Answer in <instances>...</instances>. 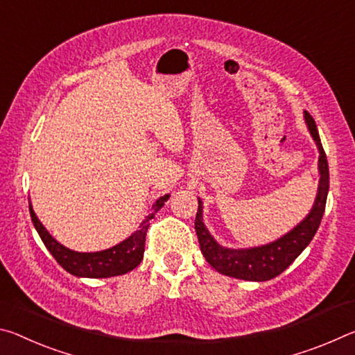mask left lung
<instances>
[{
	"label": "left lung",
	"instance_id": "obj_1",
	"mask_svg": "<svg viewBox=\"0 0 355 355\" xmlns=\"http://www.w3.org/2000/svg\"><path fill=\"white\" fill-rule=\"evenodd\" d=\"M304 116L311 137L316 141V146L319 149L318 168L321 178H319L318 195L313 209L294 230L280 237L278 241L267 243V245L263 247L239 250L226 248L214 239L205 223H202V202L198 198L195 230L196 236H198L200 248L207 263L220 274L248 282H267L270 278L280 275L283 270H286L293 264V261L306 248L313 237H315L324 216L325 201H327L329 164L321 144V138H319L315 119L311 118L309 112H304Z\"/></svg>",
	"mask_w": 355,
	"mask_h": 355
}]
</instances>
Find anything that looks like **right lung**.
<instances>
[{
    "mask_svg": "<svg viewBox=\"0 0 355 355\" xmlns=\"http://www.w3.org/2000/svg\"><path fill=\"white\" fill-rule=\"evenodd\" d=\"M168 198H170V195L160 196V198L154 202L149 216L143 220L139 228L133 232L130 237H127L125 241L112 248L94 253L73 252V250L64 247L60 242L55 241L50 232L44 228V225L39 222V218L33 211L31 201L30 214L34 228L37 230L40 239H42L46 250H49L51 257L58 261V264H60L62 269H66L69 274H72L75 277L108 278L116 275H124L127 272L135 269V267L141 263L149 222L155 217L157 211H160Z\"/></svg>",
    "mask_w": 355,
    "mask_h": 355,
    "instance_id": "obj_1",
    "label": "right lung"
}]
</instances>
